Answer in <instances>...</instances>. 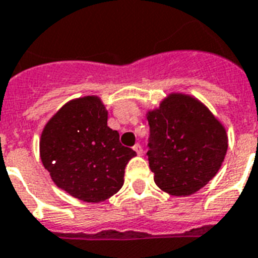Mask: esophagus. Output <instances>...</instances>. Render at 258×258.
<instances>
[{
	"label": "esophagus",
	"instance_id": "1",
	"mask_svg": "<svg viewBox=\"0 0 258 258\" xmlns=\"http://www.w3.org/2000/svg\"><path fill=\"white\" fill-rule=\"evenodd\" d=\"M133 148H134V151H135L136 154L139 155V156H142V155H143V148H142V146H140V144H135Z\"/></svg>",
	"mask_w": 258,
	"mask_h": 258
}]
</instances>
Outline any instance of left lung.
Segmentation results:
<instances>
[{"instance_id":"left-lung-1","label":"left lung","mask_w":258,"mask_h":258,"mask_svg":"<svg viewBox=\"0 0 258 258\" xmlns=\"http://www.w3.org/2000/svg\"><path fill=\"white\" fill-rule=\"evenodd\" d=\"M148 163L156 185L173 196L198 192L217 173L228 148L225 130L192 96L172 94L147 114Z\"/></svg>"}]
</instances>
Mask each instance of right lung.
<instances>
[{"instance_id": "1", "label": "right lung", "mask_w": 258, "mask_h": 258, "mask_svg": "<svg viewBox=\"0 0 258 258\" xmlns=\"http://www.w3.org/2000/svg\"><path fill=\"white\" fill-rule=\"evenodd\" d=\"M39 150L54 183L87 203L116 194L124 181L125 165L136 155L108 127L107 111L96 96L64 104L46 124Z\"/></svg>"}]
</instances>
